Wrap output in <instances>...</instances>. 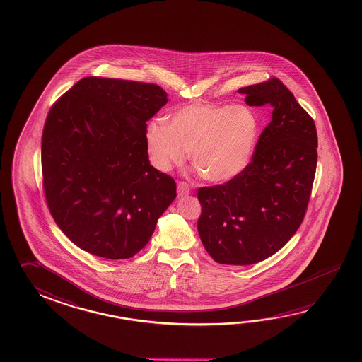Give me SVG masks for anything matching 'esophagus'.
<instances>
[{
    "instance_id": "1",
    "label": "esophagus",
    "mask_w": 362,
    "mask_h": 362,
    "mask_svg": "<svg viewBox=\"0 0 362 362\" xmlns=\"http://www.w3.org/2000/svg\"><path fill=\"white\" fill-rule=\"evenodd\" d=\"M189 185L185 183V182H179L177 183V194L179 196H187V194H189Z\"/></svg>"
}]
</instances>
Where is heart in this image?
Here are the masks:
<instances>
[{
    "mask_svg": "<svg viewBox=\"0 0 362 362\" xmlns=\"http://www.w3.org/2000/svg\"><path fill=\"white\" fill-rule=\"evenodd\" d=\"M259 134L257 117L245 106L193 103L164 119L151 122L146 142L158 170L192 163L211 183L232 180L246 169Z\"/></svg>",
    "mask_w": 362,
    "mask_h": 362,
    "instance_id": "1",
    "label": "heart"
}]
</instances>
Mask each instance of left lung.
Returning a JSON list of instances; mask_svg holds the SVG:
<instances>
[{"label":"left lung","instance_id":"left-lung-1","mask_svg":"<svg viewBox=\"0 0 362 362\" xmlns=\"http://www.w3.org/2000/svg\"><path fill=\"white\" fill-rule=\"evenodd\" d=\"M248 106L270 105L272 122L252 160L223 185L198 188L199 238L218 264L252 265L278 252L300 228L314 185L313 117L278 78L238 89Z\"/></svg>","mask_w":362,"mask_h":362}]
</instances>
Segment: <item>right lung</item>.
I'll list each match as a JSON object with an SVG mask.
<instances>
[{"mask_svg": "<svg viewBox=\"0 0 362 362\" xmlns=\"http://www.w3.org/2000/svg\"><path fill=\"white\" fill-rule=\"evenodd\" d=\"M168 103L151 83L87 76L48 112L42 134L48 209L74 245L129 259L177 197L174 179L150 165L147 122Z\"/></svg>", "mask_w": 362, "mask_h": 362, "instance_id": "obj_1", "label": "right lung"}]
</instances>
